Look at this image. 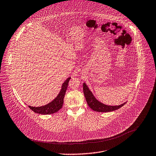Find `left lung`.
<instances>
[{"label":"left lung","instance_id":"1","mask_svg":"<svg viewBox=\"0 0 156 156\" xmlns=\"http://www.w3.org/2000/svg\"><path fill=\"white\" fill-rule=\"evenodd\" d=\"M83 94H84L85 99L87 101V102L88 106L92 110L96 112H112L119 108L126 103V102L118 105H106L100 102L95 98L93 93L91 91V90L89 89V88L88 87V86L85 82L83 83Z\"/></svg>","mask_w":156,"mask_h":156}]
</instances>
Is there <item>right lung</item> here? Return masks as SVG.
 <instances>
[{
	"mask_svg": "<svg viewBox=\"0 0 156 156\" xmlns=\"http://www.w3.org/2000/svg\"><path fill=\"white\" fill-rule=\"evenodd\" d=\"M70 79L71 77H69L63 83L59 93L51 102L40 107H32L30 105L28 107L34 112L41 115H49L57 112L63 106L64 97Z\"/></svg>",
	"mask_w": 156,
	"mask_h": 156,
	"instance_id": "right-lung-1",
	"label": "right lung"
}]
</instances>
